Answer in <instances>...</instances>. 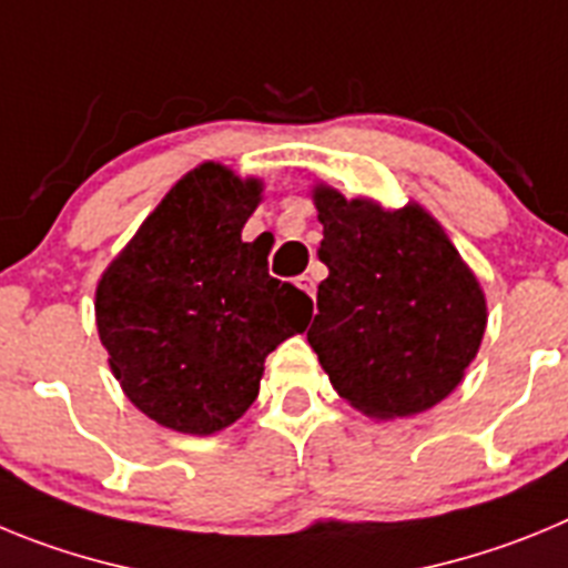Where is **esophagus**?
I'll use <instances>...</instances> for the list:
<instances>
[{"instance_id": "34e87169", "label": "esophagus", "mask_w": 568, "mask_h": 568, "mask_svg": "<svg viewBox=\"0 0 568 568\" xmlns=\"http://www.w3.org/2000/svg\"><path fill=\"white\" fill-rule=\"evenodd\" d=\"M298 287L304 290L307 295H315V275H301Z\"/></svg>"}]
</instances>
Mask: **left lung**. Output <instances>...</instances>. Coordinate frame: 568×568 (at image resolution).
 <instances>
[{
  "mask_svg": "<svg viewBox=\"0 0 568 568\" xmlns=\"http://www.w3.org/2000/svg\"><path fill=\"white\" fill-rule=\"evenodd\" d=\"M324 224L318 315L307 341L341 398L375 418L424 413L464 378L486 301L453 241L418 204L384 210L315 187Z\"/></svg>",
  "mask_w": 568,
  "mask_h": 568,
  "instance_id": "1",
  "label": "left lung"
}]
</instances>
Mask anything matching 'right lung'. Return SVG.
<instances>
[{"mask_svg":"<svg viewBox=\"0 0 568 568\" xmlns=\"http://www.w3.org/2000/svg\"><path fill=\"white\" fill-rule=\"evenodd\" d=\"M261 199L222 164L175 184L97 290L99 338L122 389L155 424L213 435L258 395L264 358L304 333L313 298L241 241Z\"/></svg>","mask_w":568,"mask_h":568,"instance_id":"1","label":"right lung"}]
</instances>
